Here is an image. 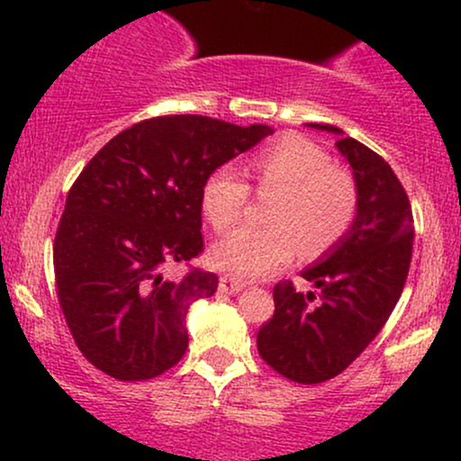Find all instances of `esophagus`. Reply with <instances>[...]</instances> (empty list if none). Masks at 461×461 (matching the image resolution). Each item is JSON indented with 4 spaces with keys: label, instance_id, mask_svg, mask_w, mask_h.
Listing matches in <instances>:
<instances>
[{
    "label": "esophagus",
    "instance_id": "34e87169",
    "mask_svg": "<svg viewBox=\"0 0 461 461\" xmlns=\"http://www.w3.org/2000/svg\"><path fill=\"white\" fill-rule=\"evenodd\" d=\"M242 288H245V282H240V279L231 277V275H223V277L219 279V290H221V293L236 294V293H240Z\"/></svg>",
    "mask_w": 461,
    "mask_h": 461
}]
</instances>
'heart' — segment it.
<instances>
[{"instance_id": "obj_1", "label": "heart", "mask_w": 461, "mask_h": 461, "mask_svg": "<svg viewBox=\"0 0 461 461\" xmlns=\"http://www.w3.org/2000/svg\"><path fill=\"white\" fill-rule=\"evenodd\" d=\"M247 177L260 197H271L267 227H238L210 249V262L240 279L262 277L297 251L321 256L342 240L357 216V184L347 168L305 136L288 134L253 151ZM249 186L230 167H219L201 188V210L216 231L230 230L247 208Z\"/></svg>"}]
</instances>
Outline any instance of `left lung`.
Segmentation results:
<instances>
[{"label": "left lung", "instance_id": "1", "mask_svg": "<svg viewBox=\"0 0 461 461\" xmlns=\"http://www.w3.org/2000/svg\"><path fill=\"white\" fill-rule=\"evenodd\" d=\"M312 128L340 136L336 147L351 164L359 205L347 236L301 273L319 294L279 282L273 319L258 331L264 362L297 384L340 375L382 331L403 293L414 242L410 199L390 164L333 125Z\"/></svg>", "mask_w": 461, "mask_h": 461}]
</instances>
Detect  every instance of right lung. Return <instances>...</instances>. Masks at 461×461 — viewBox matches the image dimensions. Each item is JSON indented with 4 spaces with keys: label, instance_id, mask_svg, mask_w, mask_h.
Wrapping results in <instances>:
<instances>
[{
    "label": "right lung",
    "instance_id": "right-lung-1",
    "mask_svg": "<svg viewBox=\"0 0 461 461\" xmlns=\"http://www.w3.org/2000/svg\"><path fill=\"white\" fill-rule=\"evenodd\" d=\"M268 134V125L153 116L84 167L56 231L54 273L68 331L95 368L142 382L182 359L186 312L212 297L219 277L193 268L176 282L164 268L203 251L205 177Z\"/></svg>",
    "mask_w": 461,
    "mask_h": 461
}]
</instances>
